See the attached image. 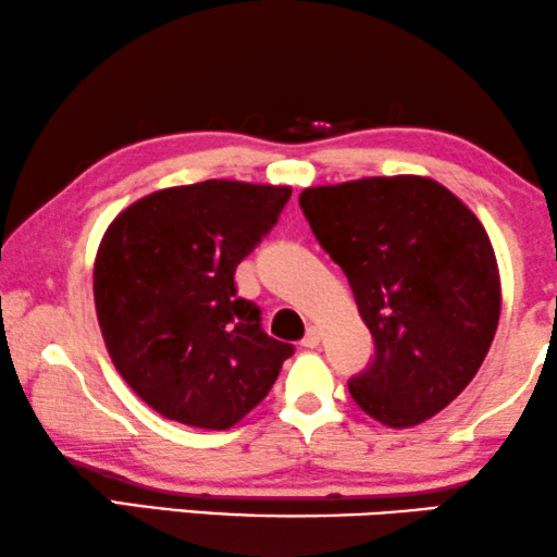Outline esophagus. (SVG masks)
<instances>
[{"instance_id": "obj_1", "label": "esophagus", "mask_w": 557, "mask_h": 557, "mask_svg": "<svg viewBox=\"0 0 557 557\" xmlns=\"http://www.w3.org/2000/svg\"><path fill=\"white\" fill-rule=\"evenodd\" d=\"M302 346L305 348H318L320 346V331H318V327H308V333H305V338H302Z\"/></svg>"}]
</instances>
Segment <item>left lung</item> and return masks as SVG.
<instances>
[{
  "instance_id": "left-lung-1",
  "label": "left lung",
  "mask_w": 557,
  "mask_h": 557,
  "mask_svg": "<svg viewBox=\"0 0 557 557\" xmlns=\"http://www.w3.org/2000/svg\"><path fill=\"white\" fill-rule=\"evenodd\" d=\"M300 209L373 335V360L348 381L354 401L391 429L432 419L480 371L499 323V270L480 219L426 176L310 186Z\"/></svg>"
}]
</instances>
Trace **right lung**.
I'll list each match as a JSON object with an SVG mask.
<instances>
[{"label":"right lung","instance_id":"obj_1","mask_svg":"<svg viewBox=\"0 0 557 557\" xmlns=\"http://www.w3.org/2000/svg\"><path fill=\"white\" fill-rule=\"evenodd\" d=\"M289 194L209 178L148 194L106 230L92 270L100 333L125 383L161 417L230 429L293 356L234 285Z\"/></svg>","mask_w":557,"mask_h":557}]
</instances>
